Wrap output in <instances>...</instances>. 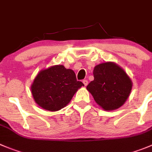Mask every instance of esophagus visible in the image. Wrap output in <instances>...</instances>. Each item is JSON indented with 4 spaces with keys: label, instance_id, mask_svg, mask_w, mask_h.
Here are the masks:
<instances>
[{
    "label": "esophagus",
    "instance_id": "1",
    "mask_svg": "<svg viewBox=\"0 0 152 152\" xmlns=\"http://www.w3.org/2000/svg\"><path fill=\"white\" fill-rule=\"evenodd\" d=\"M83 84L84 85H85V86H87V85H88V80H86V79H84L83 80Z\"/></svg>",
    "mask_w": 152,
    "mask_h": 152
}]
</instances>
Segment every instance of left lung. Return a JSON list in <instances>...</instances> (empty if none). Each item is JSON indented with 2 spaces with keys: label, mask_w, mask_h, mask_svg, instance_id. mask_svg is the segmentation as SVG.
<instances>
[{
  "label": "left lung",
  "mask_w": 152,
  "mask_h": 152,
  "mask_svg": "<svg viewBox=\"0 0 152 152\" xmlns=\"http://www.w3.org/2000/svg\"><path fill=\"white\" fill-rule=\"evenodd\" d=\"M94 79L87 86L96 102L106 110L121 107L130 94V78L114 63L105 62L94 67Z\"/></svg>",
  "instance_id": "left-lung-1"
}]
</instances>
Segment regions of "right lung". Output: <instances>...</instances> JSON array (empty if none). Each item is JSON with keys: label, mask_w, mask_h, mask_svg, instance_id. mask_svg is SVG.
Instances as JSON below:
<instances>
[{"label": "right lung", "mask_w": 152, "mask_h": 152, "mask_svg": "<svg viewBox=\"0 0 152 152\" xmlns=\"http://www.w3.org/2000/svg\"><path fill=\"white\" fill-rule=\"evenodd\" d=\"M82 86L84 84L77 81L73 70L63 65H55L37 75L31 91L35 102L40 107L56 111L65 107Z\"/></svg>", "instance_id": "obj_1"}]
</instances>
